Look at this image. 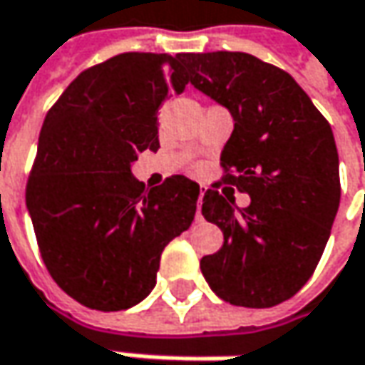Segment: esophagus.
I'll return each instance as SVG.
<instances>
[{
	"instance_id": "esophagus-1",
	"label": "esophagus",
	"mask_w": 365,
	"mask_h": 365,
	"mask_svg": "<svg viewBox=\"0 0 365 365\" xmlns=\"http://www.w3.org/2000/svg\"><path fill=\"white\" fill-rule=\"evenodd\" d=\"M204 194H206V187H204V190L200 187V195H197V212H195L197 218H202V200H204Z\"/></svg>"
}]
</instances>
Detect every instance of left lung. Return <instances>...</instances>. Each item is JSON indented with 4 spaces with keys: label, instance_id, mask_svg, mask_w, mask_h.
I'll use <instances>...</instances> for the list:
<instances>
[{
    "label": "left lung",
    "instance_id": "8db88e82",
    "mask_svg": "<svg viewBox=\"0 0 365 365\" xmlns=\"http://www.w3.org/2000/svg\"><path fill=\"white\" fill-rule=\"evenodd\" d=\"M182 64L234 119L220 155L229 185L214 183L202 204L224 245L200 269L226 303L274 307L311 279L331 234L341 195L331 127L291 74L252 54H183ZM230 185L250 207L235 206Z\"/></svg>",
    "mask_w": 365,
    "mask_h": 365
}]
</instances>
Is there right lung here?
Segmentation results:
<instances>
[{
  "label": "right lung",
  "mask_w": 365,
  "mask_h": 365,
  "mask_svg": "<svg viewBox=\"0 0 365 365\" xmlns=\"http://www.w3.org/2000/svg\"><path fill=\"white\" fill-rule=\"evenodd\" d=\"M185 84L182 54L125 52L81 72L46 115L26 206L46 269L84 307L141 303L163 248L192 226L197 183L147 190L131 173L159 149V105Z\"/></svg>",
  "instance_id": "right-lung-1"
}]
</instances>
